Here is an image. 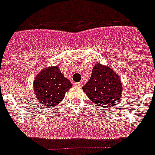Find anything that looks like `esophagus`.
I'll return each instance as SVG.
<instances>
[{
    "label": "esophagus",
    "mask_w": 155,
    "mask_h": 155,
    "mask_svg": "<svg viewBox=\"0 0 155 155\" xmlns=\"http://www.w3.org/2000/svg\"><path fill=\"white\" fill-rule=\"evenodd\" d=\"M75 86L77 87H81L82 86H83V83H81V82H80V83H75Z\"/></svg>",
    "instance_id": "1"
}]
</instances>
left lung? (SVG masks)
I'll return each instance as SVG.
<instances>
[{"instance_id":"left-lung-1","label":"left lung","mask_w":155,"mask_h":155,"mask_svg":"<svg viewBox=\"0 0 155 155\" xmlns=\"http://www.w3.org/2000/svg\"><path fill=\"white\" fill-rule=\"evenodd\" d=\"M83 90L95 105L103 109H112L121 99L123 88L117 72L109 66L96 63L91 79Z\"/></svg>"}]
</instances>
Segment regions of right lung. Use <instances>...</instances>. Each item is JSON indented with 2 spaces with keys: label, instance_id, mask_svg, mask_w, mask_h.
Wrapping results in <instances>:
<instances>
[{
  "label": "right lung",
  "instance_id": "1",
  "mask_svg": "<svg viewBox=\"0 0 155 155\" xmlns=\"http://www.w3.org/2000/svg\"><path fill=\"white\" fill-rule=\"evenodd\" d=\"M33 87L38 102L44 108H51L61 102L72 85L61 72L58 66H51L38 73L34 80Z\"/></svg>",
  "mask_w": 155,
  "mask_h": 155
}]
</instances>
